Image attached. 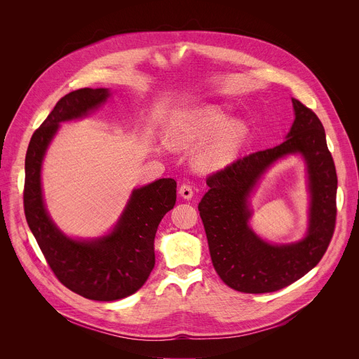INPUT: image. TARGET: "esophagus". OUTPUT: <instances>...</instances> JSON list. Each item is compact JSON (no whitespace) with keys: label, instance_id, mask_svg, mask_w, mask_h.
I'll return each mask as SVG.
<instances>
[{"label":"esophagus","instance_id":"esophagus-1","mask_svg":"<svg viewBox=\"0 0 359 359\" xmlns=\"http://www.w3.org/2000/svg\"><path fill=\"white\" fill-rule=\"evenodd\" d=\"M179 194H180L183 198L190 200V198L193 197V187H191L190 184H183V186H180V189H179Z\"/></svg>","mask_w":359,"mask_h":359}]
</instances>
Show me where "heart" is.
Segmentation results:
<instances>
[{
  "label": "heart",
  "instance_id": "1",
  "mask_svg": "<svg viewBox=\"0 0 359 359\" xmlns=\"http://www.w3.org/2000/svg\"><path fill=\"white\" fill-rule=\"evenodd\" d=\"M213 135L196 156L201 170H217L231 163L247 140V125L230 122L229 115L216 107H203L173 114L166 130L169 144L177 149L193 147Z\"/></svg>",
  "mask_w": 359,
  "mask_h": 359
}]
</instances>
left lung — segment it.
<instances>
[{
	"mask_svg": "<svg viewBox=\"0 0 359 359\" xmlns=\"http://www.w3.org/2000/svg\"><path fill=\"white\" fill-rule=\"evenodd\" d=\"M295 119L287 139L251 153L210 175L209 191L198 203L212 263L233 290L248 294L281 290L313 270L325 254L335 230L337 172L318 116L292 99ZM298 152L306 161L312 196L307 236L291 245H270L248 226V197L266 169Z\"/></svg>",
	"mask_w": 359,
	"mask_h": 359,
	"instance_id": "obj_1",
	"label": "left lung"
}]
</instances>
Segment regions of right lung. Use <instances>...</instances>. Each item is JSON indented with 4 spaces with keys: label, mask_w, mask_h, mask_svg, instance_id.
I'll return each instance as SVG.
<instances>
[{
    "label": "right lung",
    "mask_w": 359,
    "mask_h": 359,
    "mask_svg": "<svg viewBox=\"0 0 359 359\" xmlns=\"http://www.w3.org/2000/svg\"><path fill=\"white\" fill-rule=\"evenodd\" d=\"M109 89L82 88L58 100L34 132L25 156L24 212L50 270L71 291L95 301L136 292L155 267V236L176 203V182L159 179L135 189L114 230L95 240L67 237L50 220L42 197L41 168L60 123L83 118L105 104Z\"/></svg>",
    "instance_id": "obj_1"
}]
</instances>
